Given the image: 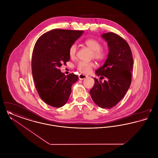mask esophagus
Returning a JSON list of instances; mask_svg holds the SVG:
<instances>
[{
	"label": "esophagus",
	"instance_id": "1",
	"mask_svg": "<svg viewBox=\"0 0 158 158\" xmlns=\"http://www.w3.org/2000/svg\"><path fill=\"white\" fill-rule=\"evenodd\" d=\"M88 77V76L85 75H83V74L79 75V79L80 80H83V79H84Z\"/></svg>",
	"mask_w": 158,
	"mask_h": 158
}]
</instances>
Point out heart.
Here are the masks:
<instances>
[{
    "label": "heart",
    "instance_id": "obj_1",
    "mask_svg": "<svg viewBox=\"0 0 158 158\" xmlns=\"http://www.w3.org/2000/svg\"><path fill=\"white\" fill-rule=\"evenodd\" d=\"M85 44L90 50H92L91 57L98 61L104 60L107 56V52L102 47V43L97 39L90 38L85 41ZM77 53V45L75 43L70 45L69 50V54L71 58H74ZM95 67L94 62L79 61L76 66V69L82 73H89L92 69Z\"/></svg>",
    "mask_w": 158,
    "mask_h": 158
}]
</instances>
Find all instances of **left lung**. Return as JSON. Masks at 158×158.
<instances>
[{"mask_svg":"<svg viewBox=\"0 0 158 158\" xmlns=\"http://www.w3.org/2000/svg\"><path fill=\"white\" fill-rule=\"evenodd\" d=\"M108 43L109 53L105 63L96 70L102 82L94 78L95 83L90 90L94 102L102 108H111L124 97L131 82L133 59L127 41L114 32L102 35Z\"/></svg>","mask_w":158,"mask_h":158,"instance_id":"obj_1","label":"left lung"}]
</instances>
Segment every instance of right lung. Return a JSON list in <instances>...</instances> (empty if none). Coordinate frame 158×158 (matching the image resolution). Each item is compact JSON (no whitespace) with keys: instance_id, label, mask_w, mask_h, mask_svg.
<instances>
[{"instance_id":"1","label":"right lung","mask_w":158,"mask_h":158,"mask_svg":"<svg viewBox=\"0 0 158 158\" xmlns=\"http://www.w3.org/2000/svg\"><path fill=\"white\" fill-rule=\"evenodd\" d=\"M83 31L54 29L38 39L32 56V73L38 94L47 104L63 106L69 99L72 86L79 77L74 73L66 76L59 68L70 60V45Z\"/></svg>"}]
</instances>
